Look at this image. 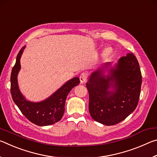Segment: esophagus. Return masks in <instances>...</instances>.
I'll return each mask as SVG.
<instances>
[{
	"instance_id": "34e87169",
	"label": "esophagus",
	"mask_w": 157,
	"mask_h": 157,
	"mask_svg": "<svg viewBox=\"0 0 157 157\" xmlns=\"http://www.w3.org/2000/svg\"><path fill=\"white\" fill-rule=\"evenodd\" d=\"M88 78V73L86 72H83L80 74V76H79V79H80L81 83H83Z\"/></svg>"
}]
</instances>
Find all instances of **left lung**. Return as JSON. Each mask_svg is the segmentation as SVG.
Instances as JSON below:
<instances>
[{
  "instance_id": "obj_1",
  "label": "left lung",
  "mask_w": 157,
  "mask_h": 157,
  "mask_svg": "<svg viewBox=\"0 0 157 157\" xmlns=\"http://www.w3.org/2000/svg\"><path fill=\"white\" fill-rule=\"evenodd\" d=\"M110 64L108 63L107 66ZM107 79L99 69L86 82L89 95V110L94 121L113 125L124 120L139 103L142 75L139 62L132 53L122 57L115 68H111ZM111 86L116 91L108 89Z\"/></svg>"
}]
</instances>
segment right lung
Listing matches in <instances>:
<instances>
[{
  "mask_svg": "<svg viewBox=\"0 0 157 157\" xmlns=\"http://www.w3.org/2000/svg\"><path fill=\"white\" fill-rule=\"evenodd\" d=\"M24 48L25 47H23L18 52L16 63L12 70L10 91L12 99L21 113L33 123L39 126L54 124L62 119L65 110L66 97L71 90L79 84V79L74 78L70 79L43 102L34 103L27 101L21 94L17 82V75L21 68L20 59Z\"/></svg>",
  "mask_w": 157,
  "mask_h": 157,
  "instance_id": "obj_1",
  "label": "right lung"
}]
</instances>
